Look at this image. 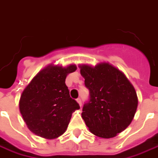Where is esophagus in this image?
I'll list each match as a JSON object with an SVG mask.
<instances>
[{
  "label": "esophagus",
  "instance_id": "34e87169",
  "mask_svg": "<svg viewBox=\"0 0 158 158\" xmlns=\"http://www.w3.org/2000/svg\"><path fill=\"white\" fill-rule=\"evenodd\" d=\"M76 100H77V102H78V104L79 105V106H82V101H81V99H80V98H78Z\"/></svg>",
  "mask_w": 158,
  "mask_h": 158
}]
</instances>
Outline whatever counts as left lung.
<instances>
[{
    "label": "left lung",
    "instance_id": "left-lung-1",
    "mask_svg": "<svg viewBox=\"0 0 158 158\" xmlns=\"http://www.w3.org/2000/svg\"><path fill=\"white\" fill-rule=\"evenodd\" d=\"M89 90V100L83 107L82 118L91 133L111 138L132 121L138 100L133 85L121 71L108 63L94 67L79 65Z\"/></svg>",
    "mask_w": 158,
    "mask_h": 158
}]
</instances>
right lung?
Returning a JSON list of instances; mask_svg holds the SVG:
<instances>
[{
  "mask_svg": "<svg viewBox=\"0 0 158 158\" xmlns=\"http://www.w3.org/2000/svg\"><path fill=\"white\" fill-rule=\"evenodd\" d=\"M76 69L74 64L65 68L50 64L38 72L23 90L20 112L35 135L54 139L67 130L73 112L80 108L65 85L68 74Z\"/></svg>",
  "mask_w": 158,
  "mask_h": 158,
  "instance_id": "add662e5",
  "label": "right lung"
}]
</instances>
